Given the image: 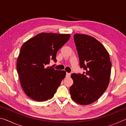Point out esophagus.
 I'll list each match as a JSON object with an SVG mask.
<instances>
[{
  "label": "esophagus",
  "mask_w": 126,
  "mask_h": 126,
  "mask_svg": "<svg viewBox=\"0 0 126 126\" xmlns=\"http://www.w3.org/2000/svg\"><path fill=\"white\" fill-rule=\"evenodd\" d=\"M71 73H66V77H69L70 76H71Z\"/></svg>",
  "instance_id": "1"
}]
</instances>
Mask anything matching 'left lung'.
<instances>
[{"label": "left lung", "instance_id": "1", "mask_svg": "<svg viewBox=\"0 0 126 126\" xmlns=\"http://www.w3.org/2000/svg\"><path fill=\"white\" fill-rule=\"evenodd\" d=\"M74 41L82 74L73 73V84L69 88L72 99L82 105L91 104L99 98L108 87L112 64L104 46L91 36L76 34Z\"/></svg>", "mask_w": 126, "mask_h": 126}]
</instances>
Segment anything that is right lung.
I'll list each match as a JSON object with an SVG mask.
<instances>
[{
	"label": "right lung",
	"instance_id": "1",
	"mask_svg": "<svg viewBox=\"0 0 126 126\" xmlns=\"http://www.w3.org/2000/svg\"><path fill=\"white\" fill-rule=\"evenodd\" d=\"M70 37L65 34L42 33L23 44L16 69L23 91L31 98L42 102L54 96L66 72L47 65L50 60L56 62L57 52Z\"/></svg>",
	"mask_w": 126,
	"mask_h": 126
}]
</instances>
